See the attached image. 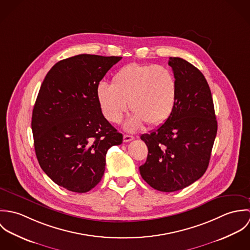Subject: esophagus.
<instances>
[{
	"label": "esophagus",
	"mask_w": 250,
	"mask_h": 250,
	"mask_svg": "<svg viewBox=\"0 0 250 250\" xmlns=\"http://www.w3.org/2000/svg\"><path fill=\"white\" fill-rule=\"evenodd\" d=\"M134 139L135 138L133 136H130V135H124V137H123V140H124L125 143H129V142L133 141Z\"/></svg>",
	"instance_id": "esophagus-1"
}]
</instances>
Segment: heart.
<instances>
[{"label":"heart","instance_id":"b5f03b06","mask_svg":"<svg viewBox=\"0 0 250 250\" xmlns=\"http://www.w3.org/2000/svg\"><path fill=\"white\" fill-rule=\"evenodd\" d=\"M96 97L108 121L118 123L129 107L133 114L125 124L127 130L141 129L147 123L159 126L172 114L178 98L174 74L157 64L130 63L111 78V85L100 83Z\"/></svg>","mask_w":250,"mask_h":250}]
</instances>
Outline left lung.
Here are the masks:
<instances>
[{
    "label": "left lung",
    "mask_w": 250,
    "mask_h": 250,
    "mask_svg": "<svg viewBox=\"0 0 250 250\" xmlns=\"http://www.w3.org/2000/svg\"><path fill=\"white\" fill-rule=\"evenodd\" d=\"M178 85V98L170 117L141 139L148 147L140 167L153 188L172 192L203 176L209 166L217 132L211 89L204 75L181 58H169Z\"/></svg>",
    "instance_id": "obj_1"
}]
</instances>
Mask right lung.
Instances as JSON below:
<instances>
[{
  "mask_svg": "<svg viewBox=\"0 0 250 250\" xmlns=\"http://www.w3.org/2000/svg\"><path fill=\"white\" fill-rule=\"evenodd\" d=\"M121 57L78 55L47 73L33 110L37 161L57 185L86 192L103 177L108 148L123 136L104 117L97 101L100 81Z\"/></svg>",
  "mask_w": 250,
  "mask_h": 250,
  "instance_id": "1",
  "label": "right lung"
}]
</instances>
